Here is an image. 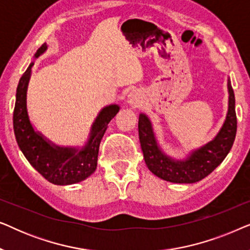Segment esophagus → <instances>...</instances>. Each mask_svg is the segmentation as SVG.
Masks as SVG:
<instances>
[{
    "label": "esophagus",
    "instance_id": "esophagus-1",
    "mask_svg": "<svg viewBox=\"0 0 250 250\" xmlns=\"http://www.w3.org/2000/svg\"><path fill=\"white\" fill-rule=\"evenodd\" d=\"M127 102L132 107H140L143 104V98L140 92L133 90L127 95Z\"/></svg>",
    "mask_w": 250,
    "mask_h": 250
}]
</instances>
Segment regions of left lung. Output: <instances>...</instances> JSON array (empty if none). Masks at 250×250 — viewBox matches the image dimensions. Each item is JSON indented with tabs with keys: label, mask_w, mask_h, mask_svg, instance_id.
<instances>
[{
	"label": "left lung",
	"mask_w": 250,
	"mask_h": 250,
	"mask_svg": "<svg viewBox=\"0 0 250 250\" xmlns=\"http://www.w3.org/2000/svg\"><path fill=\"white\" fill-rule=\"evenodd\" d=\"M228 112L220 131L211 141L190 151L184 159H174L166 155L158 145L151 121L146 114L139 115V139L150 172L168 182L196 183L209 175L223 162L237 134L235 99L230 80H228Z\"/></svg>",
	"instance_id": "1"
}]
</instances>
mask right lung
<instances>
[{"mask_svg": "<svg viewBox=\"0 0 250 250\" xmlns=\"http://www.w3.org/2000/svg\"><path fill=\"white\" fill-rule=\"evenodd\" d=\"M47 49L45 43L36 51L35 59ZM34 61L20 78L16 93L13 110V131L19 149L30 165L57 186H69L81 182L95 172L98 165L99 146L109 122L119 111L118 104L102 108L91 126L85 145L80 146H60L47 140L42 133L34 128L27 110V90L32 75Z\"/></svg>", "mask_w": 250, "mask_h": 250, "instance_id": "right-lung-1", "label": "right lung"}]
</instances>
